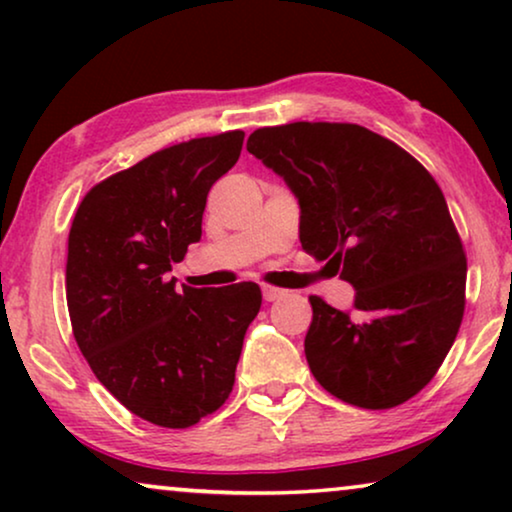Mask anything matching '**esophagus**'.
<instances>
[{
    "instance_id": "obj_1",
    "label": "esophagus",
    "mask_w": 512,
    "mask_h": 512,
    "mask_svg": "<svg viewBox=\"0 0 512 512\" xmlns=\"http://www.w3.org/2000/svg\"><path fill=\"white\" fill-rule=\"evenodd\" d=\"M261 291H263V298L268 300V303H275V300L286 296L284 289H277V286H270V284H263Z\"/></svg>"
}]
</instances>
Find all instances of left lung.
<instances>
[{"label":"left lung","mask_w":512,"mask_h":512,"mask_svg":"<svg viewBox=\"0 0 512 512\" xmlns=\"http://www.w3.org/2000/svg\"><path fill=\"white\" fill-rule=\"evenodd\" d=\"M247 151L296 195L303 249L356 291L352 312L310 296L312 375L359 408L405 403L464 317L466 256L443 191L408 151L354 123L258 128Z\"/></svg>","instance_id":"1"}]
</instances>
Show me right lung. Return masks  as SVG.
I'll use <instances>...</instances> for the list:
<instances>
[{"mask_svg": "<svg viewBox=\"0 0 512 512\" xmlns=\"http://www.w3.org/2000/svg\"><path fill=\"white\" fill-rule=\"evenodd\" d=\"M233 130L174 144L111 174L69 230L67 307L97 380L132 415L186 429L226 403L261 289L177 291L167 279L200 242L207 193L242 151Z\"/></svg>", "mask_w": 512, "mask_h": 512, "instance_id": "obj_1", "label": "right lung"}]
</instances>
